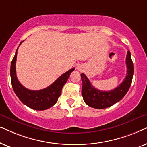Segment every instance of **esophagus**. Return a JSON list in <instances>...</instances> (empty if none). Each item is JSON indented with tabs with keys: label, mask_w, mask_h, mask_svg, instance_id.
<instances>
[{
	"label": "esophagus",
	"mask_w": 147,
	"mask_h": 147,
	"mask_svg": "<svg viewBox=\"0 0 147 147\" xmlns=\"http://www.w3.org/2000/svg\"><path fill=\"white\" fill-rule=\"evenodd\" d=\"M77 69L78 70H81V67H79V66H77Z\"/></svg>",
	"instance_id": "1"
}]
</instances>
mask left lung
<instances>
[{"mask_svg": "<svg viewBox=\"0 0 147 147\" xmlns=\"http://www.w3.org/2000/svg\"><path fill=\"white\" fill-rule=\"evenodd\" d=\"M126 63V77L118 87L109 91H103L95 89L84 73L81 75L83 82L82 96L84 101L89 106L96 109H104L113 105L120 101L130 89L134 74V66L130 51L127 52Z\"/></svg>", "mask_w": 147, "mask_h": 147, "instance_id": "8db88e82", "label": "left lung"}]
</instances>
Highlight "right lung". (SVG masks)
Returning <instances> with one entry per match:
<instances>
[{
	"mask_svg": "<svg viewBox=\"0 0 147 147\" xmlns=\"http://www.w3.org/2000/svg\"><path fill=\"white\" fill-rule=\"evenodd\" d=\"M22 42L20 43L19 46ZM17 50L18 48L17 49L11 65V84L15 93L23 104L33 109L45 110L53 106L57 102L58 97L61 95L62 87L67 81L71 72L75 70V68L66 72L58 77L54 83L44 89L38 91L29 90L23 87L17 79L15 68Z\"/></svg>",
	"mask_w": 147,
	"mask_h": 147,
	"instance_id": "obj_1",
	"label": "right lung"
}]
</instances>
